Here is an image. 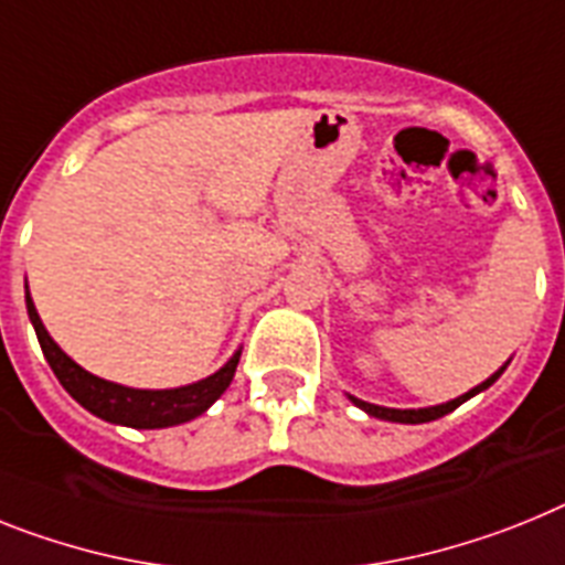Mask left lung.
<instances>
[{
  "mask_svg": "<svg viewBox=\"0 0 565 565\" xmlns=\"http://www.w3.org/2000/svg\"><path fill=\"white\" fill-rule=\"evenodd\" d=\"M509 363H512V360H509ZM509 363H505V365H509ZM505 365H503V369L494 371V374H491L489 380H483V383L475 385V388H469V392L460 394V397L448 399V403H440V406H428V408H385V406H374V403H365V399H360V397H351V394H349V399H351V403H354L356 408H363V412L369 414V417H377V420H388V423H412V426H417V423L437 420V417H443V414L455 412L457 406H462V403L475 397V394L486 392V388H489V385L494 383V380H498L500 374H503Z\"/></svg>",
  "mask_w": 565,
  "mask_h": 565,
  "instance_id": "obj_1",
  "label": "left lung"
}]
</instances>
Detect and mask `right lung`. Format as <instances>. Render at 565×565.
I'll return each instance as SVG.
<instances>
[{
	"label": "right lung",
	"instance_id": "obj_1",
	"mask_svg": "<svg viewBox=\"0 0 565 565\" xmlns=\"http://www.w3.org/2000/svg\"><path fill=\"white\" fill-rule=\"evenodd\" d=\"M25 306L33 331L40 337L42 354H45L47 365L53 369V374H56V380L62 383V388H65L82 408H88V412L96 414L99 420L114 423V426L168 428L194 420V417L209 412L216 399L223 397L225 388H228L231 380H234L236 363H239V351H234L228 363L220 371H214L211 377L180 385V388H131V385L110 383V380L96 377V374L82 369L79 363H74V360L53 342V337L47 334V329L42 326L40 311L33 306L28 286Z\"/></svg>",
	"mask_w": 565,
	"mask_h": 565
}]
</instances>
